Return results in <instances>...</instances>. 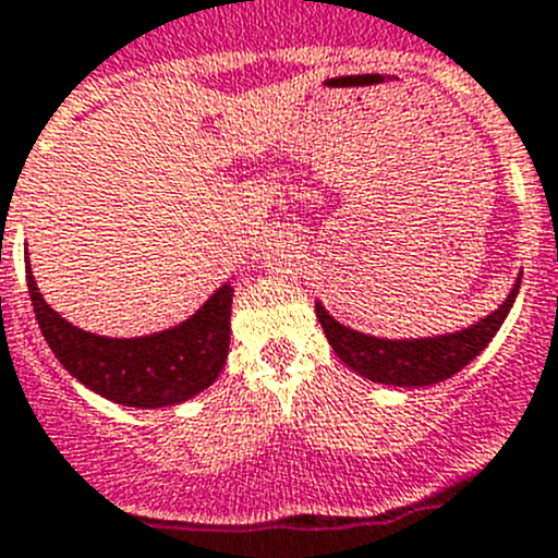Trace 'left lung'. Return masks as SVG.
Wrapping results in <instances>:
<instances>
[{"label": "left lung", "instance_id": "obj_1", "mask_svg": "<svg viewBox=\"0 0 558 558\" xmlns=\"http://www.w3.org/2000/svg\"><path fill=\"white\" fill-rule=\"evenodd\" d=\"M518 289L520 278L514 283L512 294L507 296V303L496 314L476 322L468 330L451 332V336L418 338V341H385V338L363 336V332L338 325L319 303H316V319H319L336 355L347 366L355 368L357 374H363L372 383L421 388V385L449 379L451 374L465 368L493 341V336H496L498 327L507 319L509 308H512Z\"/></svg>", "mask_w": 558, "mask_h": 558}]
</instances>
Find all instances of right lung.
<instances>
[{
  "label": "right lung",
  "mask_w": 558,
  "mask_h": 558,
  "mask_svg": "<svg viewBox=\"0 0 558 558\" xmlns=\"http://www.w3.org/2000/svg\"><path fill=\"white\" fill-rule=\"evenodd\" d=\"M35 319L57 361L98 397L126 408H170L215 383L231 343L233 289L222 286L192 319L145 338H101L49 308L27 264Z\"/></svg>",
  "instance_id": "right-lung-1"
}]
</instances>
